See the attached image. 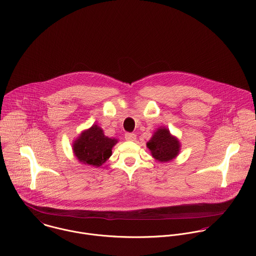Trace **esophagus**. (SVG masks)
<instances>
[{"label": "esophagus", "mask_w": 256, "mask_h": 256, "mask_svg": "<svg viewBox=\"0 0 256 256\" xmlns=\"http://www.w3.org/2000/svg\"><path fill=\"white\" fill-rule=\"evenodd\" d=\"M125 139L127 141H135L136 140V135L133 133H126L125 134Z\"/></svg>", "instance_id": "1"}]
</instances>
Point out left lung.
Segmentation results:
<instances>
[{
    "instance_id": "obj_1",
    "label": "left lung",
    "mask_w": 256,
    "mask_h": 256,
    "mask_svg": "<svg viewBox=\"0 0 256 256\" xmlns=\"http://www.w3.org/2000/svg\"><path fill=\"white\" fill-rule=\"evenodd\" d=\"M146 148L156 160L168 162L180 154L182 144L176 136L170 134L166 127L160 126L146 142Z\"/></svg>"
}]
</instances>
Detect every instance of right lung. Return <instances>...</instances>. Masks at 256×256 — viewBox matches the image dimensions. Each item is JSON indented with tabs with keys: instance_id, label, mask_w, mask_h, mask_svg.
I'll list each match as a JSON object with an SVG mask.
<instances>
[{
	"instance_id": "add662e5",
	"label": "right lung",
	"mask_w": 256,
	"mask_h": 256,
	"mask_svg": "<svg viewBox=\"0 0 256 256\" xmlns=\"http://www.w3.org/2000/svg\"><path fill=\"white\" fill-rule=\"evenodd\" d=\"M117 143V139L106 136L104 130L98 124H94L82 131L72 146L74 154L80 162L100 168L110 158L112 148Z\"/></svg>"
}]
</instances>
